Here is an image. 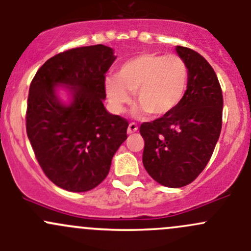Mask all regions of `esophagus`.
Wrapping results in <instances>:
<instances>
[{
  "mask_svg": "<svg viewBox=\"0 0 251 251\" xmlns=\"http://www.w3.org/2000/svg\"><path fill=\"white\" fill-rule=\"evenodd\" d=\"M137 130H138L137 124H136V123H130V124H128V127H127V132L128 133H135Z\"/></svg>",
  "mask_w": 251,
  "mask_h": 251,
  "instance_id": "obj_1",
  "label": "esophagus"
}]
</instances>
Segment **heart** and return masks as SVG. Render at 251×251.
<instances>
[{"label":"heart","mask_w":251,"mask_h":251,"mask_svg":"<svg viewBox=\"0 0 251 251\" xmlns=\"http://www.w3.org/2000/svg\"><path fill=\"white\" fill-rule=\"evenodd\" d=\"M189 70L177 54L141 53L119 67L116 76L105 80V93L111 109L121 113L131 102V93L141 113L163 116L181 103L188 87Z\"/></svg>","instance_id":"obj_1"}]
</instances>
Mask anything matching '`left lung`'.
<instances>
[{
	"mask_svg": "<svg viewBox=\"0 0 251 251\" xmlns=\"http://www.w3.org/2000/svg\"><path fill=\"white\" fill-rule=\"evenodd\" d=\"M189 70L186 95L171 113L143 123L142 161L158 183L179 188L192 183L209 163L222 127L224 97L211 65L198 52L177 46Z\"/></svg>",
	"mask_w": 251,
	"mask_h": 251,
	"instance_id": "obj_1",
	"label": "left lung"
}]
</instances>
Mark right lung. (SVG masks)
I'll return each mask as SVG.
<instances>
[{"instance_id":"obj_1","label":"right lung","mask_w":251,"mask_h":251,"mask_svg":"<svg viewBox=\"0 0 251 251\" xmlns=\"http://www.w3.org/2000/svg\"><path fill=\"white\" fill-rule=\"evenodd\" d=\"M114 60L113 50L104 45L72 48L50 58L30 83L27 138L45 175L65 191L97 187L127 138L128 121L108 113L103 104L105 73ZM58 83L71 86L70 106L55 96Z\"/></svg>"}]
</instances>
